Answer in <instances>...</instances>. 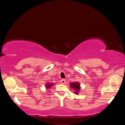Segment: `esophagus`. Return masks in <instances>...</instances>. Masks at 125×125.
Segmentation results:
<instances>
[{
    "label": "esophagus",
    "mask_w": 125,
    "mask_h": 125,
    "mask_svg": "<svg viewBox=\"0 0 125 125\" xmlns=\"http://www.w3.org/2000/svg\"><path fill=\"white\" fill-rule=\"evenodd\" d=\"M65 82H66V80L64 79H62L61 80V83L62 84H65Z\"/></svg>",
    "instance_id": "esophagus-1"
}]
</instances>
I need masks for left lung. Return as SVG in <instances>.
Here are the masks:
<instances>
[{
  "label": "left lung",
  "mask_w": 125,
  "mask_h": 125,
  "mask_svg": "<svg viewBox=\"0 0 125 125\" xmlns=\"http://www.w3.org/2000/svg\"><path fill=\"white\" fill-rule=\"evenodd\" d=\"M71 86L72 88H73L74 89H75L76 90L75 93H76V94H77L80 89V84L79 83H72L71 84Z\"/></svg>",
  "instance_id": "1"
}]
</instances>
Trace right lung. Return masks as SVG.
<instances>
[{
	"instance_id": "1",
	"label": "right lung",
	"mask_w": 125,
	"mask_h": 125,
	"mask_svg": "<svg viewBox=\"0 0 125 125\" xmlns=\"http://www.w3.org/2000/svg\"><path fill=\"white\" fill-rule=\"evenodd\" d=\"M52 85H53V84H47V85H46V88L48 89L51 87V86H52Z\"/></svg>"
}]
</instances>
